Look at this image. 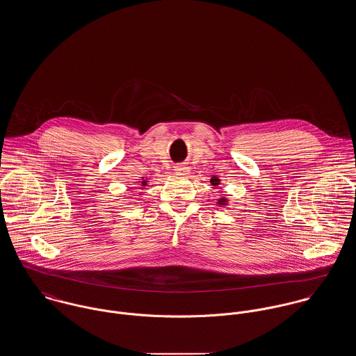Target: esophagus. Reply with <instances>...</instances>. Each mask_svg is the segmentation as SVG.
Returning a JSON list of instances; mask_svg holds the SVG:
<instances>
[{"instance_id": "esophagus-1", "label": "esophagus", "mask_w": 356, "mask_h": 356, "mask_svg": "<svg viewBox=\"0 0 356 356\" xmlns=\"http://www.w3.org/2000/svg\"><path fill=\"white\" fill-rule=\"evenodd\" d=\"M175 172L177 174H181V175H188L189 174V167H186V165H184V164H178V165H175Z\"/></svg>"}]
</instances>
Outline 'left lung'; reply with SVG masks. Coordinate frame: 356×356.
<instances>
[{
    "label": "left lung",
    "instance_id": "obj_1",
    "mask_svg": "<svg viewBox=\"0 0 356 356\" xmlns=\"http://www.w3.org/2000/svg\"><path fill=\"white\" fill-rule=\"evenodd\" d=\"M218 181H219L218 178H212V179H211V184H212V185H218V184H219ZM219 204H226V198H222V200H219Z\"/></svg>",
    "mask_w": 356,
    "mask_h": 356
}]
</instances>
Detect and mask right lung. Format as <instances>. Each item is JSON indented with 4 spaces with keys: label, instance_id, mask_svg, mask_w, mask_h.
Wrapping results in <instances>:
<instances>
[{
    "label": "right lung",
    "instance_id": "add662e5",
    "mask_svg": "<svg viewBox=\"0 0 356 356\" xmlns=\"http://www.w3.org/2000/svg\"><path fill=\"white\" fill-rule=\"evenodd\" d=\"M141 185H147V182H145V181H143V182H141Z\"/></svg>",
    "mask_w": 356,
    "mask_h": 356
}]
</instances>
